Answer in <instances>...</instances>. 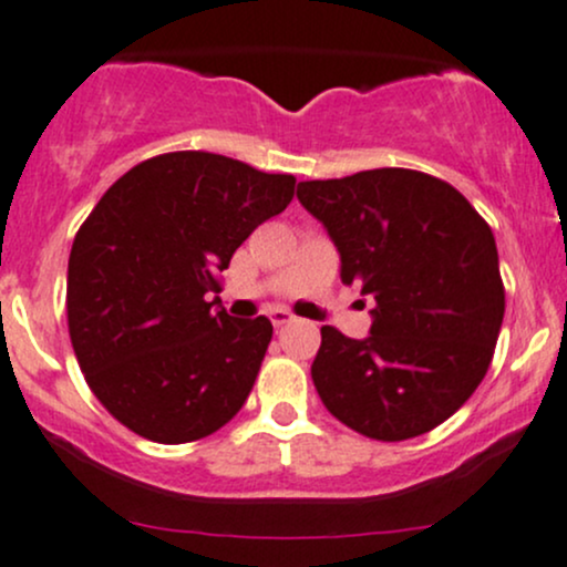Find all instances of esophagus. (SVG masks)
Here are the masks:
<instances>
[{
  "label": "esophagus",
  "instance_id": "esophagus-1",
  "mask_svg": "<svg viewBox=\"0 0 567 567\" xmlns=\"http://www.w3.org/2000/svg\"><path fill=\"white\" fill-rule=\"evenodd\" d=\"M268 318H271V323L277 326V329H282V326H288L290 320H293V315H290L288 309L277 307V309H271V312H268Z\"/></svg>",
  "mask_w": 567,
  "mask_h": 567
}]
</instances>
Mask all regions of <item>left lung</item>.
Listing matches in <instances>:
<instances>
[{
    "label": "left lung",
    "instance_id": "1",
    "mask_svg": "<svg viewBox=\"0 0 567 567\" xmlns=\"http://www.w3.org/2000/svg\"><path fill=\"white\" fill-rule=\"evenodd\" d=\"M296 195L329 230L342 282L374 299L367 339L320 329L312 380L326 410L383 443L432 432L478 389L503 326L492 228L421 171L301 182Z\"/></svg>",
    "mask_w": 567,
    "mask_h": 567
}]
</instances>
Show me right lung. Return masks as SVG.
I'll return each instance as SVG.
<instances>
[{"instance_id":"add662e5","label":"right lung","mask_w":567,"mask_h":567,"mask_svg":"<svg viewBox=\"0 0 567 567\" xmlns=\"http://www.w3.org/2000/svg\"><path fill=\"white\" fill-rule=\"evenodd\" d=\"M296 178L212 152H171L113 182L75 234L68 326L89 389L154 443H193L247 402L271 320L230 318L217 274Z\"/></svg>"}]
</instances>
